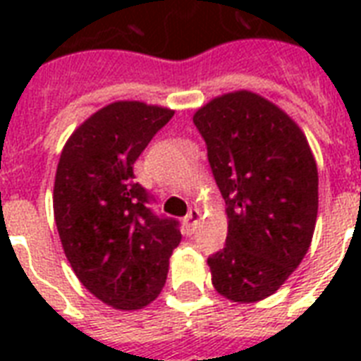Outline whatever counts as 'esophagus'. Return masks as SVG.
<instances>
[{
  "mask_svg": "<svg viewBox=\"0 0 361 361\" xmlns=\"http://www.w3.org/2000/svg\"><path fill=\"white\" fill-rule=\"evenodd\" d=\"M198 225H200V212L198 209H191L187 214L185 219H183V226H185L187 232H195Z\"/></svg>",
  "mask_w": 361,
  "mask_h": 361,
  "instance_id": "1",
  "label": "esophagus"
}]
</instances>
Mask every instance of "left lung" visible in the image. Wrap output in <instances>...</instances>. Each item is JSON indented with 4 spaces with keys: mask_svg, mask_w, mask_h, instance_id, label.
I'll list each match as a JSON object with an SVG mask.
<instances>
[{
    "mask_svg": "<svg viewBox=\"0 0 361 361\" xmlns=\"http://www.w3.org/2000/svg\"><path fill=\"white\" fill-rule=\"evenodd\" d=\"M192 121L228 219L225 249L208 258L212 285L232 302H260L279 290L313 240L319 170L307 136L249 90L214 97Z\"/></svg>",
    "mask_w": 361,
    "mask_h": 361,
    "instance_id": "8db88e82",
    "label": "left lung"
}]
</instances>
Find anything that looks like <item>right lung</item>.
<instances>
[{"label":"right lung","instance_id":"add662e5","mask_svg":"<svg viewBox=\"0 0 361 361\" xmlns=\"http://www.w3.org/2000/svg\"><path fill=\"white\" fill-rule=\"evenodd\" d=\"M174 110L114 101L67 138L54 180V219L71 268L110 307L138 311L161 294L181 232L147 208L133 164Z\"/></svg>","mask_w":361,"mask_h":361}]
</instances>
